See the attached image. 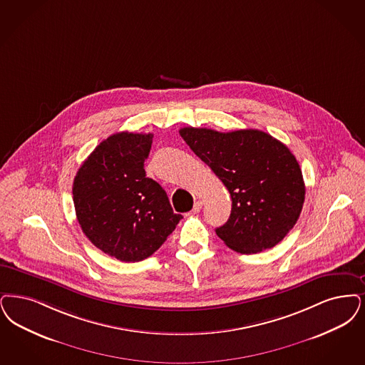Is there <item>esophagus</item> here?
I'll return each mask as SVG.
<instances>
[{"instance_id": "1", "label": "esophagus", "mask_w": 365, "mask_h": 365, "mask_svg": "<svg viewBox=\"0 0 365 365\" xmlns=\"http://www.w3.org/2000/svg\"><path fill=\"white\" fill-rule=\"evenodd\" d=\"M202 202L201 201H197V202H194V206H192V213H198L201 209H202Z\"/></svg>"}]
</instances>
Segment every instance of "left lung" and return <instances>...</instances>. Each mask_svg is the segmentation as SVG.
<instances>
[{
    "instance_id": "1",
    "label": "left lung",
    "mask_w": 365,
    "mask_h": 365,
    "mask_svg": "<svg viewBox=\"0 0 365 365\" xmlns=\"http://www.w3.org/2000/svg\"><path fill=\"white\" fill-rule=\"evenodd\" d=\"M179 134L231 194V216L216 230L220 239L242 254L278 245L299 219L306 195L300 165L288 146L255 129L183 128Z\"/></svg>"
}]
</instances>
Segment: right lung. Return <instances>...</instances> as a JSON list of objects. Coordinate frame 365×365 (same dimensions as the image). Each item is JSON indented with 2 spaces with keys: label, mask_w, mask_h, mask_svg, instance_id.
I'll return each instance as SVG.
<instances>
[{
  "label": "right lung",
  "mask_w": 365,
  "mask_h": 365,
  "mask_svg": "<svg viewBox=\"0 0 365 365\" xmlns=\"http://www.w3.org/2000/svg\"><path fill=\"white\" fill-rule=\"evenodd\" d=\"M152 140V133L113 134L74 178V209L83 232L122 262L150 257L183 219L174 213L160 185L146 176Z\"/></svg>",
  "instance_id": "obj_1"
}]
</instances>
